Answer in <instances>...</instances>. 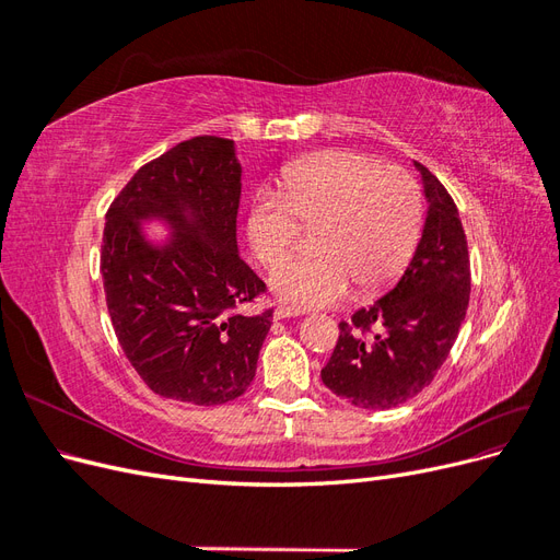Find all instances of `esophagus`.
<instances>
[{"label":"esophagus","instance_id":"1","mask_svg":"<svg viewBox=\"0 0 560 560\" xmlns=\"http://www.w3.org/2000/svg\"><path fill=\"white\" fill-rule=\"evenodd\" d=\"M299 315H303V311H296V308H290V306H278V308H276V313H273V317H276V319L299 317Z\"/></svg>","mask_w":560,"mask_h":560}]
</instances>
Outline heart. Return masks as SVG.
<instances>
[{
	"instance_id": "b5f03b06",
	"label": "heart",
	"mask_w": 560,
	"mask_h": 560,
	"mask_svg": "<svg viewBox=\"0 0 560 560\" xmlns=\"http://www.w3.org/2000/svg\"><path fill=\"white\" fill-rule=\"evenodd\" d=\"M299 224L315 226L306 259L270 270L276 296L301 308L334 306L354 282L374 292L413 257L422 229L418 182L399 165L358 151H325L292 165L282 198L264 191L247 212V241L261 264H276L296 243Z\"/></svg>"
}]
</instances>
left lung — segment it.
<instances>
[{"label":"left lung","instance_id":"1","mask_svg":"<svg viewBox=\"0 0 560 560\" xmlns=\"http://www.w3.org/2000/svg\"><path fill=\"white\" fill-rule=\"evenodd\" d=\"M428 217L413 259L399 282L350 322L327 366L325 383L336 397L369 411H385L416 397L446 362L469 303V252L460 214L444 184L425 165ZM376 324L380 331L369 335Z\"/></svg>","mask_w":560,"mask_h":560}]
</instances>
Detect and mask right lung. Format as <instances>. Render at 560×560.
<instances>
[{
    "instance_id": "obj_1",
    "label": "right lung",
    "mask_w": 560,
    "mask_h": 560,
    "mask_svg": "<svg viewBox=\"0 0 560 560\" xmlns=\"http://www.w3.org/2000/svg\"><path fill=\"white\" fill-rule=\"evenodd\" d=\"M241 175L233 140L202 135L140 167L107 212L100 268L112 325L161 397L224 404L257 374L273 311L235 313L266 290L238 254ZM151 221L172 235L151 242Z\"/></svg>"
}]
</instances>
